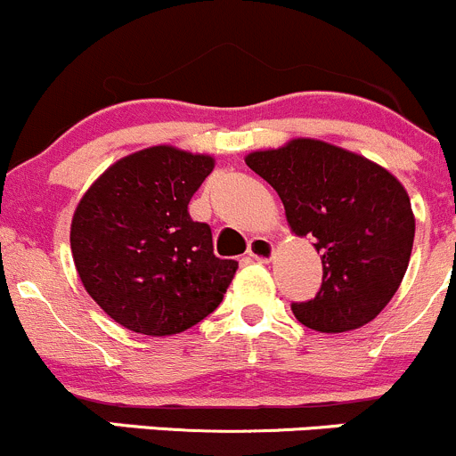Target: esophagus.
<instances>
[{
	"instance_id": "esophagus-1",
	"label": "esophagus",
	"mask_w": 456,
	"mask_h": 456,
	"mask_svg": "<svg viewBox=\"0 0 456 456\" xmlns=\"http://www.w3.org/2000/svg\"><path fill=\"white\" fill-rule=\"evenodd\" d=\"M247 256L254 257V260H257V262H269L271 257H273V242L265 236L251 238Z\"/></svg>"
}]
</instances>
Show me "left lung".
Here are the masks:
<instances>
[{
	"instance_id": "1",
	"label": "left lung",
	"mask_w": 456,
	"mask_h": 456,
	"mask_svg": "<svg viewBox=\"0 0 456 456\" xmlns=\"http://www.w3.org/2000/svg\"><path fill=\"white\" fill-rule=\"evenodd\" d=\"M245 163L284 205L296 236L315 240L322 287L293 315L320 333L360 329L397 293L411 260L415 216L402 183L355 151L315 139L251 151Z\"/></svg>"
}]
</instances>
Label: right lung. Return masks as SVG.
<instances>
[{"mask_svg": "<svg viewBox=\"0 0 456 456\" xmlns=\"http://www.w3.org/2000/svg\"><path fill=\"white\" fill-rule=\"evenodd\" d=\"M214 159L154 145L110 165L77 205L70 249L92 300L141 335H174L223 302L238 269L187 211Z\"/></svg>", "mask_w": 456, "mask_h": 456, "instance_id": "obj_1", "label": "right lung"}]
</instances>
